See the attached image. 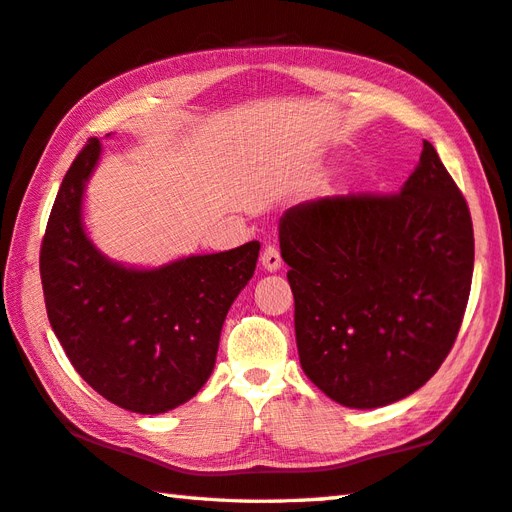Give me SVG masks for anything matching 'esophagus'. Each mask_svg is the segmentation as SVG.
Segmentation results:
<instances>
[{
	"mask_svg": "<svg viewBox=\"0 0 512 512\" xmlns=\"http://www.w3.org/2000/svg\"><path fill=\"white\" fill-rule=\"evenodd\" d=\"M260 263H263V267H265L267 271H278V269H280V263H283V258H280L278 247L267 245L263 256H260Z\"/></svg>",
	"mask_w": 512,
	"mask_h": 512,
	"instance_id": "1",
	"label": "esophagus"
}]
</instances>
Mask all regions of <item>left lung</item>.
Wrapping results in <instances>:
<instances>
[{"instance_id":"obj_1","label":"left lung","mask_w":512,"mask_h":512,"mask_svg":"<svg viewBox=\"0 0 512 512\" xmlns=\"http://www.w3.org/2000/svg\"><path fill=\"white\" fill-rule=\"evenodd\" d=\"M300 367L333 402L378 409L429 382L471 294L462 192L424 141L402 190L307 201L280 216Z\"/></svg>"}]
</instances>
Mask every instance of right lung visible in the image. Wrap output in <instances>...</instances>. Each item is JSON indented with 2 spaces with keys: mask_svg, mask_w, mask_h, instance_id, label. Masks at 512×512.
<instances>
[{
  "mask_svg": "<svg viewBox=\"0 0 512 512\" xmlns=\"http://www.w3.org/2000/svg\"><path fill=\"white\" fill-rule=\"evenodd\" d=\"M99 156L101 141L90 139L52 205L39 256L48 320L99 395L132 413H168L212 375L223 322L254 276L260 243L152 269L114 263L83 227Z\"/></svg>",
  "mask_w": 512,
  "mask_h": 512,
  "instance_id": "1",
  "label": "right lung"
}]
</instances>
